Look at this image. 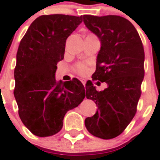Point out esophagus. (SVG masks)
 <instances>
[{"instance_id": "34e87169", "label": "esophagus", "mask_w": 160, "mask_h": 160, "mask_svg": "<svg viewBox=\"0 0 160 160\" xmlns=\"http://www.w3.org/2000/svg\"><path fill=\"white\" fill-rule=\"evenodd\" d=\"M81 82H82V83H83V86H85V83H86V81H85L84 80H82Z\"/></svg>"}]
</instances>
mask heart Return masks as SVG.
<instances>
[{"label": "heart", "instance_id": "1", "mask_svg": "<svg viewBox=\"0 0 160 160\" xmlns=\"http://www.w3.org/2000/svg\"><path fill=\"white\" fill-rule=\"evenodd\" d=\"M74 70L77 72L80 75L83 76L86 75L89 71V66L87 63H83V62H80L77 63L74 67Z\"/></svg>", "mask_w": 160, "mask_h": 160}]
</instances>
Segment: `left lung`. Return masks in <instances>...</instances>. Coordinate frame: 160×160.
I'll list each match as a JSON object with an SVG mask.
<instances>
[{
	"mask_svg": "<svg viewBox=\"0 0 160 160\" xmlns=\"http://www.w3.org/2000/svg\"><path fill=\"white\" fill-rule=\"evenodd\" d=\"M83 23L101 41L93 80L108 85L98 92L86 84V97L98 106L85 119L88 132L99 138H114L130 123L137 112L144 76V50L130 21L119 16H83Z\"/></svg>",
	"mask_w": 160,
	"mask_h": 160,
	"instance_id": "left-lung-1",
	"label": "left lung"
}]
</instances>
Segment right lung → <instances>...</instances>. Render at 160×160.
Segmentation results:
<instances>
[{"label":"right lung","mask_w":160,"mask_h":160,"mask_svg":"<svg viewBox=\"0 0 160 160\" xmlns=\"http://www.w3.org/2000/svg\"><path fill=\"white\" fill-rule=\"evenodd\" d=\"M82 16L53 14L35 19L19 43L14 70V96L19 116L34 135L50 137L63 126L67 111L85 98L81 82L56 81L57 64L63 60L66 39Z\"/></svg>","instance_id":"obj_1"}]
</instances>
